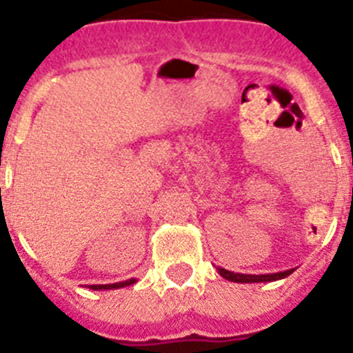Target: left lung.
Wrapping results in <instances>:
<instances>
[{
  "label": "left lung",
  "mask_w": 353,
  "mask_h": 353,
  "mask_svg": "<svg viewBox=\"0 0 353 353\" xmlns=\"http://www.w3.org/2000/svg\"><path fill=\"white\" fill-rule=\"evenodd\" d=\"M295 269L285 270V272H277V274H261V276H252V274H235L230 272L226 269H219V274L228 279V281L233 283H265V281H277V279H283V277L290 276Z\"/></svg>",
  "instance_id": "1"
}]
</instances>
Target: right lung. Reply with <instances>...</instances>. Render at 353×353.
<instances>
[{
    "instance_id": "obj_1",
    "label": "right lung",
    "mask_w": 353,
    "mask_h": 353,
    "mask_svg": "<svg viewBox=\"0 0 353 353\" xmlns=\"http://www.w3.org/2000/svg\"><path fill=\"white\" fill-rule=\"evenodd\" d=\"M136 279H127V281H121V283H114V285H92L88 286L90 290H114V288H123V286H129L134 285Z\"/></svg>"
}]
</instances>
